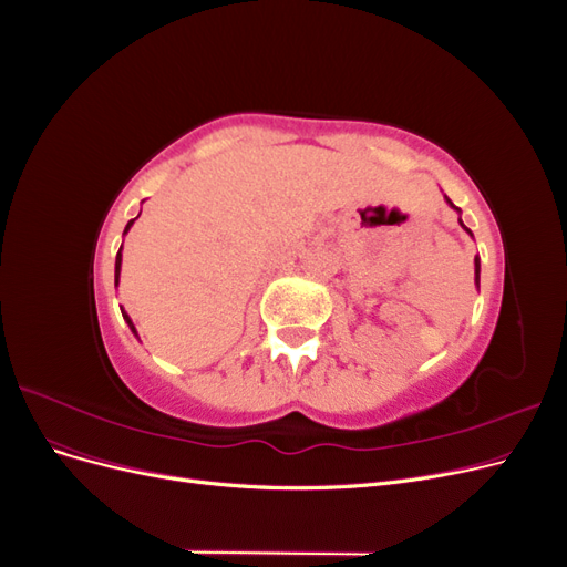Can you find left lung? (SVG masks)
<instances>
[{
	"label": "left lung",
	"mask_w": 567,
	"mask_h": 567,
	"mask_svg": "<svg viewBox=\"0 0 567 567\" xmlns=\"http://www.w3.org/2000/svg\"><path fill=\"white\" fill-rule=\"evenodd\" d=\"M447 200H450V198H447ZM450 203H452V200H450ZM475 281L480 284V262H477V260H475Z\"/></svg>",
	"instance_id": "left-lung-1"
}]
</instances>
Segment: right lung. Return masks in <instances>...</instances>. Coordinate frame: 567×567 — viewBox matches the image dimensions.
Masks as SVG:
<instances>
[{
	"label": "right lung",
	"mask_w": 567,
	"mask_h": 567,
	"mask_svg": "<svg viewBox=\"0 0 567 567\" xmlns=\"http://www.w3.org/2000/svg\"><path fill=\"white\" fill-rule=\"evenodd\" d=\"M132 225H134V219H130V221H127V227H125V234H127V229H130ZM120 262H123V257H120V250H117V257H115V284H117V277H120ZM123 317L127 319V323H130V329L134 331V323H132V319H130V317H127L125 312H123ZM134 333H136V331H134Z\"/></svg>",
	"instance_id": "1"
}]
</instances>
